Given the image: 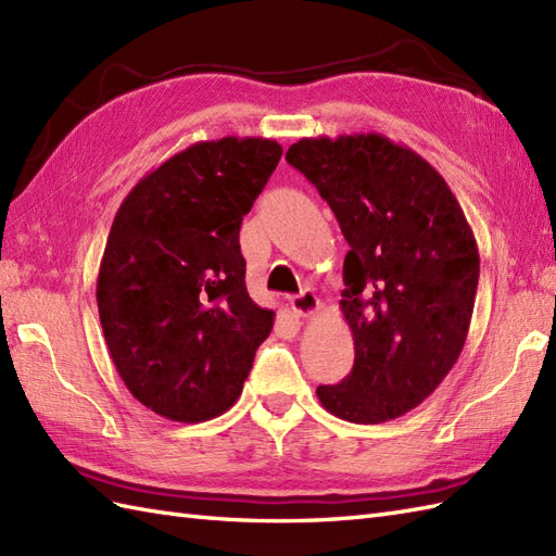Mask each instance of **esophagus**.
I'll list each match as a JSON object with an SVG mask.
<instances>
[{
	"instance_id": "esophagus-1",
	"label": "esophagus",
	"mask_w": 556,
	"mask_h": 556,
	"mask_svg": "<svg viewBox=\"0 0 556 556\" xmlns=\"http://www.w3.org/2000/svg\"><path fill=\"white\" fill-rule=\"evenodd\" d=\"M292 308H294V314H296V316H302V318L314 316L316 311L320 308L318 294H316L314 290H304L302 294L292 296Z\"/></svg>"
}]
</instances>
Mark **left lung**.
<instances>
[{"instance_id":"8db88e82","label":"left lung","mask_w":556,"mask_h":556,"mask_svg":"<svg viewBox=\"0 0 556 556\" xmlns=\"http://www.w3.org/2000/svg\"><path fill=\"white\" fill-rule=\"evenodd\" d=\"M286 160L318 188L349 242L342 314L354 368L318 387L320 405L356 425L417 408L465 346L479 248L443 176L382 134L300 139Z\"/></svg>"}]
</instances>
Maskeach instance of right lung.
<instances>
[{"instance_id": "obj_1", "label": "right lung", "mask_w": 556, "mask_h": 556, "mask_svg": "<svg viewBox=\"0 0 556 556\" xmlns=\"http://www.w3.org/2000/svg\"><path fill=\"white\" fill-rule=\"evenodd\" d=\"M282 148L198 141L122 200L97 280L99 318L129 394L174 422H205L238 401L274 311L245 288L240 224Z\"/></svg>"}]
</instances>
